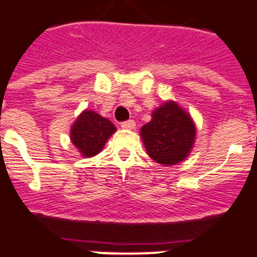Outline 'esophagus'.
<instances>
[{"label":"esophagus","instance_id":"1","mask_svg":"<svg viewBox=\"0 0 257 257\" xmlns=\"http://www.w3.org/2000/svg\"><path fill=\"white\" fill-rule=\"evenodd\" d=\"M121 126L124 129H133L136 126V122L135 120H128V121H124V122H121Z\"/></svg>","mask_w":257,"mask_h":257}]
</instances>
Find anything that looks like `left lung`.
Returning a JSON list of instances; mask_svg holds the SVG:
<instances>
[{"label": "left lung", "mask_w": 257, "mask_h": 257, "mask_svg": "<svg viewBox=\"0 0 257 257\" xmlns=\"http://www.w3.org/2000/svg\"><path fill=\"white\" fill-rule=\"evenodd\" d=\"M195 125L187 112L169 101L152 113V120L141 128L145 149L153 160L163 165L183 161L195 141Z\"/></svg>", "instance_id": "1"}]
</instances>
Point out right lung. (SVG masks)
Returning a JSON list of instances; mask_svg holds the SVG:
<instances>
[{
  "label": "right lung",
  "instance_id": "right-lung-1",
  "mask_svg": "<svg viewBox=\"0 0 257 257\" xmlns=\"http://www.w3.org/2000/svg\"><path fill=\"white\" fill-rule=\"evenodd\" d=\"M116 132L114 125L92 110L82 112L72 126L70 139L82 156L92 157L101 152L105 143Z\"/></svg>",
  "mask_w": 257,
  "mask_h": 257
}]
</instances>
